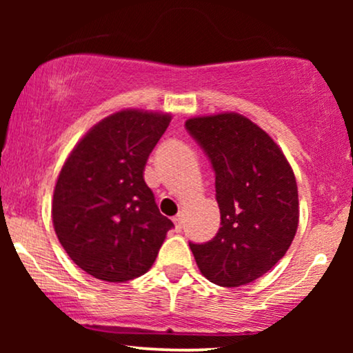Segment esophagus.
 <instances>
[{
    "instance_id": "obj_1",
    "label": "esophagus",
    "mask_w": 353,
    "mask_h": 353,
    "mask_svg": "<svg viewBox=\"0 0 353 353\" xmlns=\"http://www.w3.org/2000/svg\"><path fill=\"white\" fill-rule=\"evenodd\" d=\"M173 223H175V228L176 230H181L183 228V216L181 215L173 216Z\"/></svg>"
}]
</instances>
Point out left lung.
Segmentation results:
<instances>
[{"mask_svg":"<svg viewBox=\"0 0 353 353\" xmlns=\"http://www.w3.org/2000/svg\"><path fill=\"white\" fill-rule=\"evenodd\" d=\"M185 127L215 172L220 230L192 244L210 283L238 288L272 270L288 252L299 225L296 176L276 143L244 115L188 119Z\"/></svg>","mask_w":353,"mask_h":353,"instance_id":"8db88e82","label":"left lung"}]
</instances>
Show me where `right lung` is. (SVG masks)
Segmentation results:
<instances>
[{
	"label": "right lung",
	"instance_id": "obj_1",
	"mask_svg": "<svg viewBox=\"0 0 353 353\" xmlns=\"http://www.w3.org/2000/svg\"><path fill=\"white\" fill-rule=\"evenodd\" d=\"M170 120V114L120 110L96 123L62 165L52 225L67 255L91 276L109 283L141 276L173 228L143 176Z\"/></svg>",
	"mask_w": 353,
	"mask_h": 353
}]
</instances>
